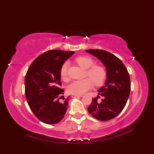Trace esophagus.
<instances>
[{
	"instance_id": "1",
	"label": "esophagus",
	"mask_w": 154,
	"mask_h": 154,
	"mask_svg": "<svg viewBox=\"0 0 154 154\" xmlns=\"http://www.w3.org/2000/svg\"><path fill=\"white\" fill-rule=\"evenodd\" d=\"M82 97V95H77V94H73L72 95V97L73 98H76V97Z\"/></svg>"
}]
</instances>
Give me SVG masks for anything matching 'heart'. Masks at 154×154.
Returning a JSON list of instances; mask_svg holds the SVG:
<instances>
[{
  "mask_svg": "<svg viewBox=\"0 0 154 154\" xmlns=\"http://www.w3.org/2000/svg\"><path fill=\"white\" fill-rule=\"evenodd\" d=\"M75 61L83 68L86 69H89L87 73L91 79L86 78L83 80L73 81L68 87L67 91L69 93L81 95L93 87V82L97 86L102 85L105 82L107 77L106 69L100 65H94H94L93 59L88 56H80L75 60ZM68 66L67 62H65L62 65L60 69V75L62 79H65L67 78Z\"/></svg>",
  "mask_w": 154,
  "mask_h": 154,
  "instance_id": "heart-1",
  "label": "heart"
}]
</instances>
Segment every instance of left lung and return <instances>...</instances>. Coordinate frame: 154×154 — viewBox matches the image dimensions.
<instances>
[{"instance_id":"1","label":"left lung","mask_w":154,"mask_h":154,"mask_svg":"<svg viewBox=\"0 0 154 154\" xmlns=\"http://www.w3.org/2000/svg\"><path fill=\"white\" fill-rule=\"evenodd\" d=\"M95 56L106 67L107 77L105 85L98 90V95L93 98L88 111L94 119L106 121L112 119L122 112L130 92L129 73L119 58L103 50H87ZM102 97L100 101L97 99Z\"/></svg>"}]
</instances>
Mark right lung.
I'll return each instance as SVG.
<instances>
[{
    "label": "right lung",
    "instance_id": "add662e5",
    "mask_svg": "<svg viewBox=\"0 0 154 154\" xmlns=\"http://www.w3.org/2000/svg\"><path fill=\"white\" fill-rule=\"evenodd\" d=\"M74 51L49 50L35 59L25 77V94L34 115L42 122H60L66 113L70 96L65 99L60 69ZM62 98L64 100L60 99Z\"/></svg>",
    "mask_w": 154,
    "mask_h": 154
}]
</instances>
